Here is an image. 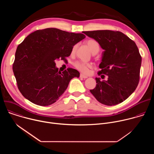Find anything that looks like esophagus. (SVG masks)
Instances as JSON below:
<instances>
[{"label":"esophagus","instance_id":"obj_1","mask_svg":"<svg viewBox=\"0 0 154 154\" xmlns=\"http://www.w3.org/2000/svg\"><path fill=\"white\" fill-rule=\"evenodd\" d=\"M80 77L81 78H83V79H86V78H88L87 76H86V75H83V74H80Z\"/></svg>","mask_w":154,"mask_h":154}]
</instances>
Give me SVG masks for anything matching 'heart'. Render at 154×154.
<instances>
[{
	"instance_id": "heart-1",
	"label": "heart",
	"mask_w": 154,
	"mask_h": 154,
	"mask_svg": "<svg viewBox=\"0 0 154 154\" xmlns=\"http://www.w3.org/2000/svg\"><path fill=\"white\" fill-rule=\"evenodd\" d=\"M85 43L87 45V46L90 49V51L93 54H96L99 51V49H100L99 45L96 40L93 39H90L86 40ZM76 48H77V45H75L72 48V52H74L76 49ZM74 66L77 70H79L80 72L85 74H88L90 72V69L93 68V64L91 63H85L82 61L75 62L74 63Z\"/></svg>"
}]
</instances>
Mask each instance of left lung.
<instances>
[{"instance_id":"obj_1","label":"left lung","mask_w":154,"mask_h":154,"mask_svg":"<svg viewBox=\"0 0 154 154\" xmlns=\"http://www.w3.org/2000/svg\"><path fill=\"white\" fill-rule=\"evenodd\" d=\"M83 33L97 41L104 50L98 75H108L106 80L96 78V86L90 92L106 105L122 102L134 92L140 81L141 56L135 42L119 31L94 30ZM104 75H102L103 78Z\"/></svg>"}]
</instances>
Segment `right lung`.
Listing matches in <instances>:
<instances>
[{
    "mask_svg": "<svg viewBox=\"0 0 154 154\" xmlns=\"http://www.w3.org/2000/svg\"><path fill=\"white\" fill-rule=\"evenodd\" d=\"M85 38L82 33L55 28L38 30L30 33L17 48L13 71L18 89L31 102L48 106L64 93L70 80L79 77L76 69L58 72L55 60H66L74 46Z\"/></svg>",
    "mask_w": 154,
    "mask_h": 154,
    "instance_id": "right-lung-1",
    "label": "right lung"
}]
</instances>
